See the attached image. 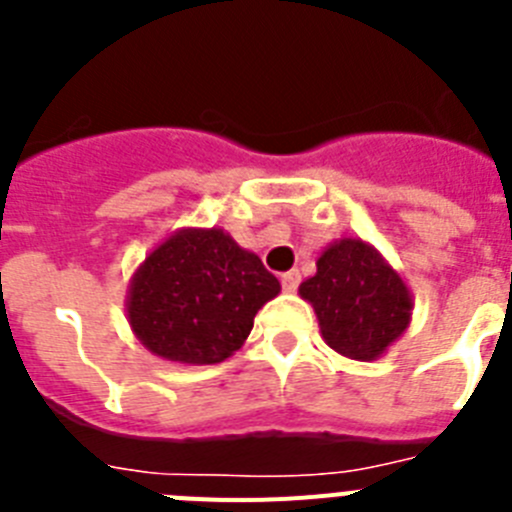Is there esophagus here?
<instances>
[{
  "instance_id": "esophagus-1",
  "label": "esophagus",
  "mask_w": 512,
  "mask_h": 512,
  "mask_svg": "<svg viewBox=\"0 0 512 512\" xmlns=\"http://www.w3.org/2000/svg\"><path fill=\"white\" fill-rule=\"evenodd\" d=\"M300 271L297 269H292V271H287V274H282V287H284V292H295L297 287H300Z\"/></svg>"
}]
</instances>
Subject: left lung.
I'll return each instance as SVG.
<instances>
[{
    "mask_svg": "<svg viewBox=\"0 0 512 512\" xmlns=\"http://www.w3.org/2000/svg\"><path fill=\"white\" fill-rule=\"evenodd\" d=\"M318 271L300 284L320 336L354 361H374L410 328L413 292L372 243L338 238L318 256Z\"/></svg>",
    "mask_w": 512,
    "mask_h": 512,
    "instance_id": "obj_1",
    "label": "left lung"
}]
</instances>
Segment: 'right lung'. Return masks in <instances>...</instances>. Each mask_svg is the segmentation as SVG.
<instances>
[{"label":"right lung","mask_w":512,"mask_h":512,"mask_svg":"<svg viewBox=\"0 0 512 512\" xmlns=\"http://www.w3.org/2000/svg\"><path fill=\"white\" fill-rule=\"evenodd\" d=\"M282 284L223 228H179L133 271L130 330L174 364H220L246 343L256 312Z\"/></svg>","instance_id":"1"}]
</instances>
